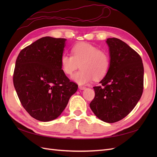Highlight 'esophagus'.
<instances>
[{"mask_svg":"<svg viewBox=\"0 0 157 157\" xmlns=\"http://www.w3.org/2000/svg\"><path fill=\"white\" fill-rule=\"evenodd\" d=\"M78 88H79L80 90H85V89H86V87H84V86H78Z\"/></svg>","mask_w":157,"mask_h":157,"instance_id":"34e87169","label":"esophagus"}]
</instances>
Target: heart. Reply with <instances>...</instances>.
Wrapping results in <instances>:
<instances>
[{"label": "heart", "mask_w": 157, "mask_h": 157, "mask_svg": "<svg viewBox=\"0 0 157 157\" xmlns=\"http://www.w3.org/2000/svg\"><path fill=\"white\" fill-rule=\"evenodd\" d=\"M73 56L64 53L61 56L60 65L63 72L70 76L79 68L71 78L80 85L88 84L105 77L111 66L109 55L105 51L86 42L75 44L71 49Z\"/></svg>", "instance_id": "1"}]
</instances>
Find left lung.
<instances>
[{"mask_svg":"<svg viewBox=\"0 0 157 157\" xmlns=\"http://www.w3.org/2000/svg\"><path fill=\"white\" fill-rule=\"evenodd\" d=\"M111 59L107 75L95 86L90 109L103 122L122 120L135 107L144 90V69L140 56L117 38L106 40Z\"/></svg>","mask_w":157,"mask_h":157,"instance_id":"obj_1","label":"left lung"}]
</instances>
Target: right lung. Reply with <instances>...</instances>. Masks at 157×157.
Here are the masks:
<instances>
[{
	"label": "right lung",
	"instance_id": "1",
	"mask_svg": "<svg viewBox=\"0 0 157 157\" xmlns=\"http://www.w3.org/2000/svg\"><path fill=\"white\" fill-rule=\"evenodd\" d=\"M65 41L42 37L23 48L17 58L13 86L23 107L38 121L58 118L78 89L61 68Z\"/></svg>",
	"mask_w": 157,
	"mask_h": 157
}]
</instances>
